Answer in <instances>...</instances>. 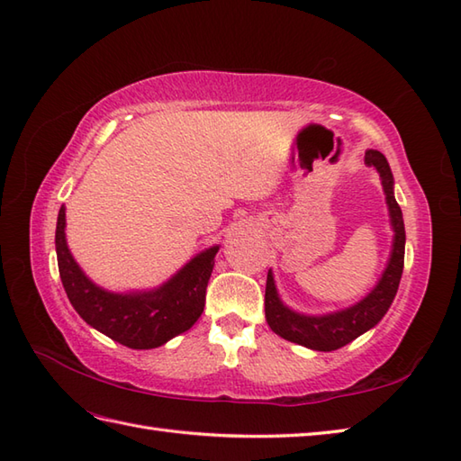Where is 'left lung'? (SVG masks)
<instances>
[{"instance_id":"1","label":"left lung","mask_w":461,"mask_h":461,"mask_svg":"<svg viewBox=\"0 0 461 461\" xmlns=\"http://www.w3.org/2000/svg\"><path fill=\"white\" fill-rule=\"evenodd\" d=\"M365 163L366 166H373L378 171V176H381L388 204V214H391V224L394 230L391 260H388V266L384 268L381 280H378L371 294L359 303H355L351 308L341 312H333L327 315H303L298 312H292L282 303V300L278 298V292H276L272 272H268V278H266L264 310L266 321H268L270 330L284 337V339L310 347L313 351H335L339 349V347L351 343L365 331H369L371 327H375L383 320V315L391 308L398 284H401V276L404 268L406 232L402 211L394 199L393 173L391 167H388L386 158L376 149H369L365 153Z\"/></svg>"}]
</instances>
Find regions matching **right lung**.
Returning a JSON list of instances; mask_svg holds the SVG:
<instances>
[{
    "label": "right lung",
    "mask_w": 461,
    "mask_h": 461,
    "mask_svg": "<svg viewBox=\"0 0 461 461\" xmlns=\"http://www.w3.org/2000/svg\"><path fill=\"white\" fill-rule=\"evenodd\" d=\"M65 224V207H60L55 232L59 274L73 308L95 330L130 349H156L199 320L219 247L197 254L156 290L114 294L80 270L67 247Z\"/></svg>",
    "instance_id": "1"
}]
</instances>
